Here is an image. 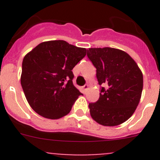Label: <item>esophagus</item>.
Here are the masks:
<instances>
[{"instance_id":"esophagus-1","label":"esophagus","mask_w":160,"mask_h":160,"mask_svg":"<svg viewBox=\"0 0 160 160\" xmlns=\"http://www.w3.org/2000/svg\"><path fill=\"white\" fill-rule=\"evenodd\" d=\"M83 90H84L85 91H86V90H88V88H89V86H88V84H85L84 86L83 87Z\"/></svg>"}]
</instances>
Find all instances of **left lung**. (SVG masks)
Instances as JSON below:
<instances>
[{
	"mask_svg": "<svg viewBox=\"0 0 160 160\" xmlns=\"http://www.w3.org/2000/svg\"><path fill=\"white\" fill-rule=\"evenodd\" d=\"M88 56L97 69L102 85L100 98L90 103L92 118L104 126H116L126 122L139 103L143 76L136 62L125 52L114 48H90Z\"/></svg>",
	"mask_w": 160,
	"mask_h": 160,
	"instance_id": "8db88e82",
	"label": "left lung"
}]
</instances>
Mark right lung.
Segmentation results:
<instances>
[{
    "instance_id": "add662e5",
    "label": "right lung",
    "mask_w": 160,
    "mask_h": 160,
    "mask_svg": "<svg viewBox=\"0 0 160 160\" xmlns=\"http://www.w3.org/2000/svg\"><path fill=\"white\" fill-rule=\"evenodd\" d=\"M87 49L53 40L38 44L24 57L21 84L32 109L49 119L70 113L82 93L72 83V70Z\"/></svg>"
}]
</instances>
